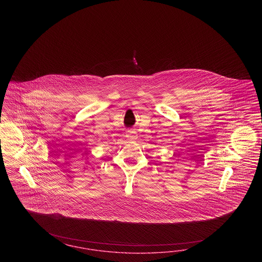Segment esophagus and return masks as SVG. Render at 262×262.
I'll use <instances>...</instances> for the list:
<instances>
[{
    "label": "esophagus",
    "instance_id": "obj_1",
    "mask_svg": "<svg viewBox=\"0 0 262 262\" xmlns=\"http://www.w3.org/2000/svg\"><path fill=\"white\" fill-rule=\"evenodd\" d=\"M127 135V137H128L130 140H135V139H136V134H135V132H134V130H128Z\"/></svg>",
    "mask_w": 262,
    "mask_h": 262
}]
</instances>
